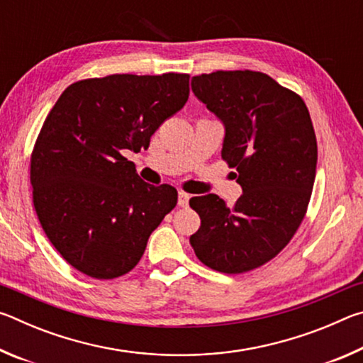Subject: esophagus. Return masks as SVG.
Segmentation results:
<instances>
[{
	"label": "esophagus",
	"instance_id": "1",
	"mask_svg": "<svg viewBox=\"0 0 363 363\" xmlns=\"http://www.w3.org/2000/svg\"><path fill=\"white\" fill-rule=\"evenodd\" d=\"M189 199H190L189 194L179 192V196H177V205H179L181 208H186L189 205Z\"/></svg>",
	"mask_w": 363,
	"mask_h": 363
}]
</instances>
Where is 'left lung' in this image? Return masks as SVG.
I'll return each instance as SVG.
<instances>
[{
	"mask_svg": "<svg viewBox=\"0 0 363 363\" xmlns=\"http://www.w3.org/2000/svg\"><path fill=\"white\" fill-rule=\"evenodd\" d=\"M192 91L223 120V160L243 189L232 208L218 195L192 196L199 259L223 274L261 267L284 250L307 213L317 139L303 97L266 73L218 70L192 78Z\"/></svg>",
	"mask_w": 363,
	"mask_h": 363,
	"instance_id": "8db88e82",
	"label": "left lung"
}]
</instances>
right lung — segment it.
<instances>
[{
	"instance_id": "1",
	"label": "right lung",
	"mask_w": 363,
	"mask_h": 363,
	"mask_svg": "<svg viewBox=\"0 0 363 363\" xmlns=\"http://www.w3.org/2000/svg\"><path fill=\"white\" fill-rule=\"evenodd\" d=\"M187 73L108 75L70 84L43 123L30 157L33 206L49 242L97 280L136 267L150 233L177 203L150 186L125 152L147 150L189 99Z\"/></svg>"
}]
</instances>
